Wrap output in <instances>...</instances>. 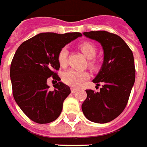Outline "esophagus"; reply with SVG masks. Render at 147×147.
<instances>
[{
    "mask_svg": "<svg viewBox=\"0 0 147 147\" xmlns=\"http://www.w3.org/2000/svg\"><path fill=\"white\" fill-rule=\"evenodd\" d=\"M77 91H78V90H77L76 88H71V92H72V93H75Z\"/></svg>",
    "mask_w": 147,
    "mask_h": 147,
    "instance_id": "esophagus-1",
    "label": "esophagus"
}]
</instances>
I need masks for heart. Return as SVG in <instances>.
I'll list each match as a JSON object with an SVG mask.
<instances>
[{
  "instance_id": "1",
  "label": "heart",
  "mask_w": 147,
  "mask_h": 147,
  "mask_svg": "<svg viewBox=\"0 0 147 147\" xmlns=\"http://www.w3.org/2000/svg\"><path fill=\"white\" fill-rule=\"evenodd\" d=\"M78 48L88 59V66L92 70H95L97 68V61L95 59L96 54V47L91 42L84 41L78 44ZM68 50L66 47H62L58 53L57 59L60 66L65 67L67 64L68 59ZM88 78V74L86 72L76 71L74 69H69L62 74V81L66 85L72 87H78L82 82L86 81Z\"/></svg>"
}]
</instances>
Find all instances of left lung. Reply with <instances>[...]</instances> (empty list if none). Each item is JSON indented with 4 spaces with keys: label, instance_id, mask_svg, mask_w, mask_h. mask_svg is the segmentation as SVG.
<instances>
[{
    "label": "left lung",
    "instance_id": "8db88e82",
    "mask_svg": "<svg viewBox=\"0 0 147 147\" xmlns=\"http://www.w3.org/2000/svg\"><path fill=\"white\" fill-rule=\"evenodd\" d=\"M83 35L100 42L104 62L92 82L102 88L100 92L86 89L87 97L82 112L90 121L105 123L121 114L128 102L135 80L134 56L131 50L119 35L106 31L84 32Z\"/></svg>",
    "mask_w": 147,
    "mask_h": 147
}]
</instances>
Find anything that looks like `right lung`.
Here are the masks:
<instances>
[{"label":"right lung","mask_w":147,"mask_h":147,"mask_svg":"<svg viewBox=\"0 0 147 147\" xmlns=\"http://www.w3.org/2000/svg\"><path fill=\"white\" fill-rule=\"evenodd\" d=\"M82 35L80 32L40 33L24 41L16 50L10 67L12 94L19 107L32 121L48 123L61 114L70 88L59 82L51 91L47 81L61 80L56 72L60 67L58 53Z\"/></svg>","instance_id":"obj_1"}]
</instances>
